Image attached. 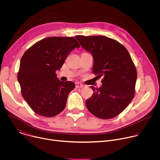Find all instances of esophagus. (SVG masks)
I'll use <instances>...</instances> for the list:
<instances>
[{
  "instance_id": "34e87169",
  "label": "esophagus",
  "mask_w": 160,
  "mask_h": 160,
  "mask_svg": "<svg viewBox=\"0 0 160 160\" xmlns=\"http://www.w3.org/2000/svg\"><path fill=\"white\" fill-rule=\"evenodd\" d=\"M75 87L77 88H82L83 87V85L80 83H79V82H76L75 83Z\"/></svg>"
}]
</instances>
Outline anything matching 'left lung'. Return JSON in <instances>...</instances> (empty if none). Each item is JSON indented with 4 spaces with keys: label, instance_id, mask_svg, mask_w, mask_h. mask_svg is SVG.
Returning a JSON list of instances; mask_svg holds the SVG:
<instances>
[{
    "label": "left lung",
    "instance_id": "1",
    "mask_svg": "<svg viewBox=\"0 0 160 160\" xmlns=\"http://www.w3.org/2000/svg\"><path fill=\"white\" fill-rule=\"evenodd\" d=\"M83 49L92 54V72L102 85L86 100L88 110L101 119L118 116L135 96L137 70L127 49L118 41L104 36L77 35Z\"/></svg>",
    "mask_w": 160,
    "mask_h": 160
}]
</instances>
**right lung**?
<instances>
[{"mask_svg": "<svg viewBox=\"0 0 160 160\" xmlns=\"http://www.w3.org/2000/svg\"><path fill=\"white\" fill-rule=\"evenodd\" d=\"M80 47L73 37H51L37 42L22 55L18 80L22 98L38 115L52 117L64 109L75 85L60 81L56 72L73 49Z\"/></svg>", "mask_w": 160, "mask_h": 160, "instance_id": "1", "label": "right lung"}]
</instances>
